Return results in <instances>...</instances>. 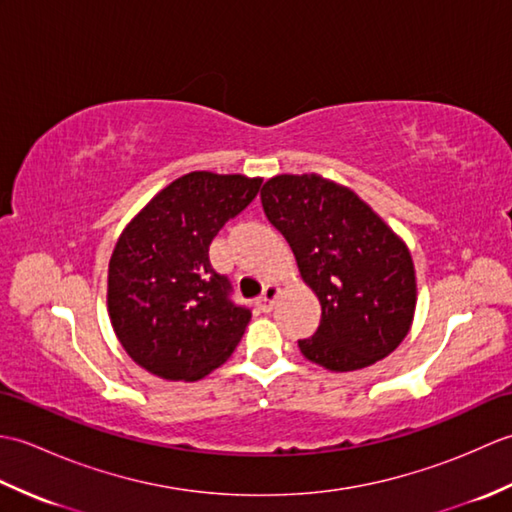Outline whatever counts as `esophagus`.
<instances>
[{"label":"esophagus","mask_w":512,"mask_h":512,"mask_svg":"<svg viewBox=\"0 0 512 512\" xmlns=\"http://www.w3.org/2000/svg\"><path fill=\"white\" fill-rule=\"evenodd\" d=\"M279 295H281V288L277 284H266L262 297L257 299V308L262 312H270L275 306V301L279 299Z\"/></svg>","instance_id":"1"}]
</instances>
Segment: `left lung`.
Listing matches in <instances>:
<instances>
[{"label":"left lung","mask_w":512,"mask_h":512,"mask_svg":"<svg viewBox=\"0 0 512 512\" xmlns=\"http://www.w3.org/2000/svg\"><path fill=\"white\" fill-rule=\"evenodd\" d=\"M262 206L321 303V323L299 341L301 354L332 372H354L394 352L416 310L405 242L354 191L317 173L270 178Z\"/></svg>","instance_id":"left-lung-1"}]
</instances>
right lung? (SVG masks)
<instances>
[{
	"instance_id": "1",
	"label": "right lung",
	"mask_w": 512,
	"mask_h": 512,
	"mask_svg": "<svg viewBox=\"0 0 512 512\" xmlns=\"http://www.w3.org/2000/svg\"><path fill=\"white\" fill-rule=\"evenodd\" d=\"M262 178L191 171L125 226L107 273L112 328L132 361L167 380H200L233 354L250 310L231 299L209 246L255 200Z\"/></svg>"
}]
</instances>
